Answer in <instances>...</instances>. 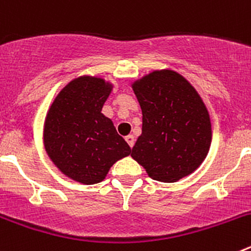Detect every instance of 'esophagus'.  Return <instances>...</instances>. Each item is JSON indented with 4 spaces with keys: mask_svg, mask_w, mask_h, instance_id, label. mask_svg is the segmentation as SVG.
Returning a JSON list of instances; mask_svg holds the SVG:
<instances>
[{
    "mask_svg": "<svg viewBox=\"0 0 251 251\" xmlns=\"http://www.w3.org/2000/svg\"><path fill=\"white\" fill-rule=\"evenodd\" d=\"M134 141H136V139H134V137H133V136H127V137H126V142H127L128 146H129L130 148H132L133 146H134Z\"/></svg>",
    "mask_w": 251,
    "mask_h": 251,
    "instance_id": "1",
    "label": "esophagus"
}]
</instances>
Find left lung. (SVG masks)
I'll use <instances>...</instances> for the list:
<instances>
[{
	"label": "left lung",
	"mask_w": 251,
	"mask_h": 251,
	"mask_svg": "<svg viewBox=\"0 0 251 251\" xmlns=\"http://www.w3.org/2000/svg\"><path fill=\"white\" fill-rule=\"evenodd\" d=\"M132 88L143 123L130 156L161 182H176L192 174L207 156L212 137L199 93L172 70H156Z\"/></svg>",
	"instance_id": "obj_1"
}]
</instances>
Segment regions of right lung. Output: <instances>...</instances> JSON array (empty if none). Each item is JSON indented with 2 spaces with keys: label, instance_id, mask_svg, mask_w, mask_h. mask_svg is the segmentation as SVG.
<instances>
[{
  "label": "right lung",
  "instance_id": "right-lung-1",
  "mask_svg": "<svg viewBox=\"0 0 251 251\" xmlns=\"http://www.w3.org/2000/svg\"><path fill=\"white\" fill-rule=\"evenodd\" d=\"M112 92L104 79L80 76L57 94L46 115L44 145L51 161L64 175L93 185L105 178L130 147L101 114Z\"/></svg>",
  "mask_w": 251,
  "mask_h": 251
}]
</instances>
